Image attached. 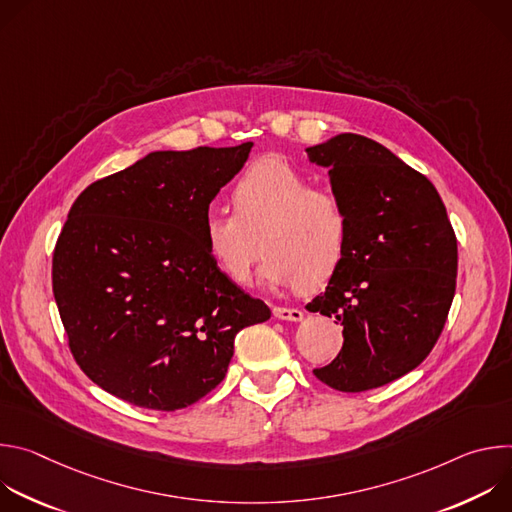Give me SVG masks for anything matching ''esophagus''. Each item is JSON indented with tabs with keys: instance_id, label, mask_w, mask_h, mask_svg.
Returning a JSON list of instances; mask_svg holds the SVG:
<instances>
[{
	"instance_id": "34e87169",
	"label": "esophagus",
	"mask_w": 512,
	"mask_h": 512,
	"mask_svg": "<svg viewBox=\"0 0 512 512\" xmlns=\"http://www.w3.org/2000/svg\"><path fill=\"white\" fill-rule=\"evenodd\" d=\"M273 316L279 318V320H289V322H300L304 318V312L298 310V308H283V306H277L273 308Z\"/></svg>"
}]
</instances>
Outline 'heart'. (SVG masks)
Wrapping results in <instances>:
<instances>
[{
  "label": "heart",
  "instance_id": "b5f03b06",
  "mask_svg": "<svg viewBox=\"0 0 512 512\" xmlns=\"http://www.w3.org/2000/svg\"><path fill=\"white\" fill-rule=\"evenodd\" d=\"M231 200L235 212L216 208L204 216V243L235 283L249 281L261 249L267 285L316 287L340 267L352 227L348 204L330 188H312L294 164L277 156L255 160Z\"/></svg>",
  "mask_w": 512,
  "mask_h": 512
}]
</instances>
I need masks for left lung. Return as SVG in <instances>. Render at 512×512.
<instances>
[{"label":"left lung","instance_id":"1","mask_svg":"<svg viewBox=\"0 0 512 512\" xmlns=\"http://www.w3.org/2000/svg\"><path fill=\"white\" fill-rule=\"evenodd\" d=\"M350 210V241L324 294L344 344L314 375L342 393L383 387L425 360L456 294L458 241L435 186L385 145L342 133L308 148Z\"/></svg>","mask_w":512,"mask_h":512}]
</instances>
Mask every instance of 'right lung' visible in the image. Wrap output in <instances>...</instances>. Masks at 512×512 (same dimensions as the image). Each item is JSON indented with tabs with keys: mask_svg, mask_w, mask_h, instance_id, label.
<instances>
[{
	"mask_svg": "<svg viewBox=\"0 0 512 512\" xmlns=\"http://www.w3.org/2000/svg\"><path fill=\"white\" fill-rule=\"evenodd\" d=\"M235 148L154 152L87 186L52 255V291L81 371L145 409L176 411L227 375L235 336L269 320L210 257V200L247 162Z\"/></svg>",
	"mask_w": 512,
	"mask_h": 512,
	"instance_id": "right-lung-1",
	"label": "right lung"
}]
</instances>
